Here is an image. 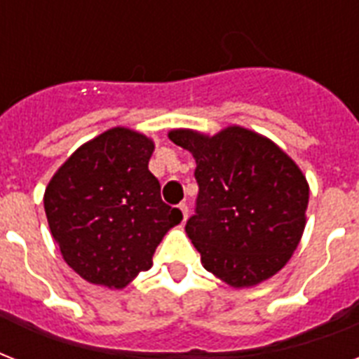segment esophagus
I'll return each mask as SVG.
<instances>
[{"label": "esophagus", "instance_id": "1", "mask_svg": "<svg viewBox=\"0 0 359 359\" xmlns=\"http://www.w3.org/2000/svg\"><path fill=\"white\" fill-rule=\"evenodd\" d=\"M179 210H180V216H182V224H184L186 218H188V205H186V203H180Z\"/></svg>", "mask_w": 359, "mask_h": 359}]
</instances>
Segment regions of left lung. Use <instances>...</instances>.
Here are the masks:
<instances>
[{"instance_id": "left-lung-1", "label": "left lung", "mask_w": 359, "mask_h": 359, "mask_svg": "<svg viewBox=\"0 0 359 359\" xmlns=\"http://www.w3.org/2000/svg\"><path fill=\"white\" fill-rule=\"evenodd\" d=\"M196 158V214L186 233L203 266L231 287H253L287 264L306 227L309 184L273 141L242 126L216 135L171 130Z\"/></svg>"}]
</instances>
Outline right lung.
Segmentation results:
<instances>
[{
	"mask_svg": "<svg viewBox=\"0 0 359 359\" xmlns=\"http://www.w3.org/2000/svg\"><path fill=\"white\" fill-rule=\"evenodd\" d=\"M154 143L115 126L87 141L57 169L44 210L65 262L95 285L123 289L152 266L163 235L180 224L149 171Z\"/></svg>",
	"mask_w": 359,
	"mask_h": 359,
	"instance_id": "add662e5",
	"label": "right lung"
}]
</instances>
